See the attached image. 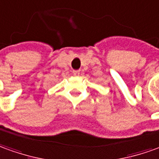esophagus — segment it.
I'll return each mask as SVG.
<instances>
[{
	"instance_id": "esophagus-1",
	"label": "esophagus",
	"mask_w": 159,
	"mask_h": 159,
	"mask_svg": "<svg viewBox=\"0 0 159 159\" xmlns=\"http://www.w3.org/2000/svg\"><path fill=\"white\" fill-rule=\"evenodd\" d=\"M73 73L74 76H79L80 75V71L79 70H74Z\"/></svg>"
}]
</instances>
